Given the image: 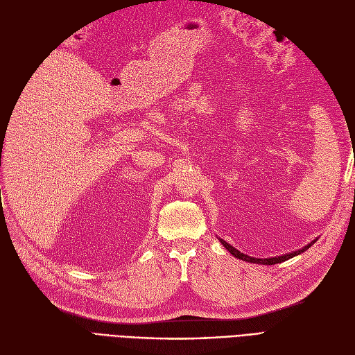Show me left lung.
I'll use <instances>...</instances> for the list:
<instances>
[{
  "label": "left lung",
  "instance_id": "8db88e82",
  "mask_svg": "<svg viewBox=\"0 0 355 355\" xmlns=\"http://www.w3.org/2000/svg\"><path fill=\"white\" fill-rule=\"evenodd\" d=\"M220 240V239H219ZM317 241V239L314 240V241H311L309 244H306L305 247H302V249H299V250H296V252H292V253H287V254H282V256H274V257H268V259H259V257H252V256H247V254H244V253H241V252H239L237 249H235V247H232L231 244H228L227 241H223V240H220V243H222V245L225 247V249H227L234 257H237V259H241V261H245V262H252V263H262V265H275V263H282V262H284V261H287V259H292V257H295V256H297V254H300V253H304L305 250H308L311 245H313L314 243Z\"/></svg>",
  "mask_w": 355,
  "mask_h": 355
}]
</instances>
